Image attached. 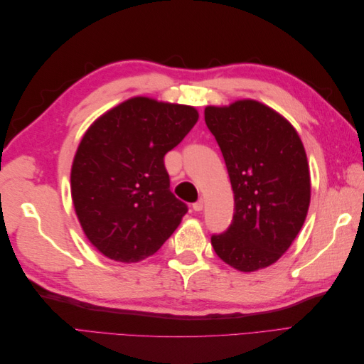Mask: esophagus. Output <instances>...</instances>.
<instances>
[{
  "mask_svg": "<svg viewBox=\"0 0 364 364\" xmlns=\"http://www.w3.org/2000/svg\"><path fill=\"white\" fill-rule=\"evenodd\" d=\"M203 206H205V200L203 199H199L196 203H193V209H194V211H197V213H200L202 209H203Z\"/></svg>",
  "mask_w": 364,
  "mask_h": 364,
  "instance_id": "esophagus-1",
  "label": "esophagus"
}]
</instances>
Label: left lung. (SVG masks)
Returning <instances> with one entry per match:
<instances>
[{
    "instance_id": "obj_1",
    "label": "left lung",
    "mask_w": 364,
    "mask_h": 364,
    "mask_svg": "<svg viewBox=\"0 0 364 364\" xmlns=\"http://www.w3.org/2000/svg\"><path fill=\"white\" fill-rule=\"evenodd\" d=\"M205 123L222 150L234 191L232 223L213 235L217 255L241 272L277 262L310 206V170L294 127L269 106L238 100L208 106Z\"/></svg>"
}]
</instances>
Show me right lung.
Instances as JSON below:
<instances>
[{"label": "right lung", "instance_id": "right-lung-1", "mask_svg": "<svg viewBox=\"0 0 364 364\" xmlns=\"http://www.w3.org/2000/svg\"><path fill=\"white\" fill-rule=\"evenodd\" d=\"M197 119L191 106L134 97L86 130L73 162L71 196L83 232L105 257L146 259L188 213L170 191L164 156Z\"/></svg>", "mask_w": 364, "mask_h": 364}]
</instances>
